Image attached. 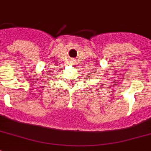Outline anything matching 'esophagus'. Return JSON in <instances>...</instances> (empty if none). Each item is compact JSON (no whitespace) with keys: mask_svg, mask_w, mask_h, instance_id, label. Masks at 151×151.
Here are the masks:
<instances>
[{"mask_svg":"<svg viewBox=\"0 0 151 151\" xmlns=\"http://www.w3.org/2000/svg\"><path fill=\"white\" fill-rule=\"evenodd\" d=\"M73 62H74V61H73V60H72V63H73Z\"/></svg>","mask_w":151,"mask_h":151,"instance_id":"obj_1","label":"esophagus"}]
</instances>
